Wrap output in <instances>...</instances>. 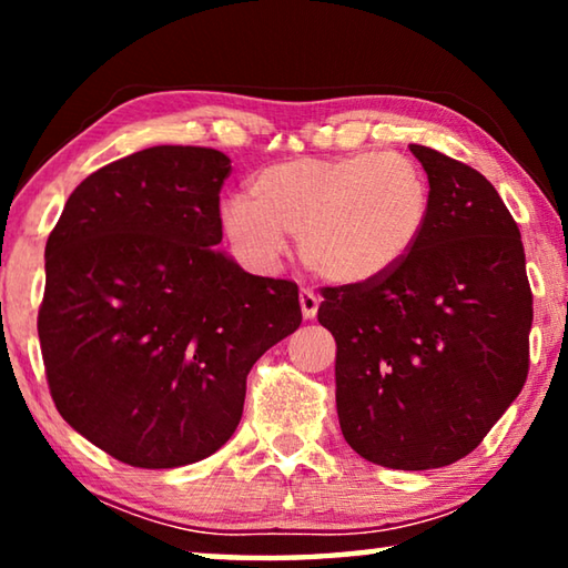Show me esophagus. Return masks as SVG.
<instances>
[{"mask_svg":"<svg viewBox=\"0 0 568 568\" xmlns=\"http://www.w3.org/2000/svg\"><path fill=\"white\" fill-rule=\"evenodd\" d=\"M318 307H321V297L315 295L313 291H301V311H303V318L305 321H313L315 315H318Z\"/></svg>","mask_w":568,"mask_h":568,"instance_id":"34e87169","label":"esophagus"}]
</instances>
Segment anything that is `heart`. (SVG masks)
<instances>
[{
    "mask_svg": "<svg viewBox=\"0 0 568 568\" xmlns=\"http://www.w3.org/2000/svg\"><path fill=\"white\" fill-rule=\"evenodd\" d=\"M430 220L423 168L400 152L293 158L257 170L247 197L220 207V225L247 265L271 271L287 237L331 285L378 283L416 253Z\"/></svg>",
    "mask_w": 568,
    "mask_h": 568,
    "instance_id": "heart-1",
    "label": "heart"
}]
</instances>
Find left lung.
I'll return each mask as SVG.
<instances>
[{
	"mask_svg": "<svg viewBox=\"0 0 568 568\" xmlns=\"http://www.w3.org/2000/svg\"><path fill=\"white\" fill-rule=\"evenodd\" d=\"M430 220L406 263L371 285L325 287L343 438L371 464L426 470L468 456L528 373L534 297L521 233L480 172L410 145Z\"/></svg>",
	"mask_w": 568,
	"mask_h": 568,
	"instance_id": "1",
	"label": "left lung"
}]
</instances>
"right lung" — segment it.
Listing matches in <instances>:
<instances>
[{"label":"right lung","mask_w":568,"mask_h":568,"mask_svg":"<svg viewBox=\"0 0 568 568\" xmlns=\"http://www.w3.org/2000/svg\"><path fill=\"white\" fill-rule=\"evenodd\" d=\"M230 158L158 145L92 172L44 247L42 358L60 416L138 468L203 460L235 434L245 378L297 331V285L225 250Z\"/></svg>","instance_id":"1"}]
</instances>
